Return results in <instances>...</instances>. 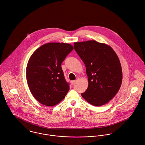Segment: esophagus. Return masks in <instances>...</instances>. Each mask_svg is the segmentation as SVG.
<instances>
[{
	"label": "esophagus",
	"mask_w": 145,
	"mask_h": 145,
	"mask_svg": "<svg viewBox=\"0 0 145 145\" xmlns=\"http://www.w3.org/2000/svg\"><path fill=\"white\" fill-rule=\"evenodd\" d=\"M75 82H76L75 81H71V85H73L75 84Z\"/></svg>",
	"instance_id": "obj_1"
}]
</instances>
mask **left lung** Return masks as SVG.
Instances as JSON below:
<instances>
[{"mask_svg": "<svg viewBox=\"0 0 145 145\" xmlns=\"http://www.w3.org/2000/svg\"><path fill=\"white\" fill-rule=\"evenodd\" d=\"M74 47L84 63L89 85L82 97L94 106L111 100L119 90L123 72L119 59L111 47L95 40L74 42Z\"/></svg>", "mask_w": 145, "mask_h": 145, "instance_id": "8db88e82", "label": "left lung"}]
</instances>
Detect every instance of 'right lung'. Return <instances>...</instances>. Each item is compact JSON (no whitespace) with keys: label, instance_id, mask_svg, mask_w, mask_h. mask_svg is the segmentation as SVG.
<instances>
[{"label":"right lung","instance_id":"1","mask_svg":"<svg viewBox=\"0 0 145 145\" xmlns=\"http://www.w3.org/2000/svg\"><path fill=\"white\" fill-rule=\"evenodd\" d=\"M73 50L65 43H48L37 49L26 67L29 88L37 101L47 106L60 102L69 90L61 64Z\"/></svg>","mask_w":145,"mask_h":145}]
</instances>
